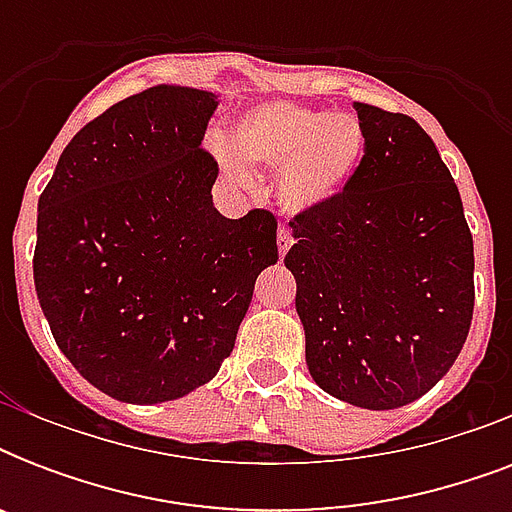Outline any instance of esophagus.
I'll list each match as a JSON object with an SVG mask.
<instances>
[{
	"instance_id": "obj_1",
	"label": "esophagus",
	"mask_w": 512,
	"mask_h": 512,
	"mask_svg": "<svg viewBox=\"0 0 512 512\" xmlns=\"http://www.w3.org/2000/svg\"><path fill=\"white\" fill-rule=\"evenodd\" d=\"M276 241H279V255L284 257L289 252V247H292V241H295V239H292V233H289L287 228H279V239H276Z\"/></svg>"
}]
</instances>
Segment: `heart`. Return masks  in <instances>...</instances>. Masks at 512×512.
<instances>
[{"mask_svg": "<svg viewBox=\"0 0 512 512\" xmlns=\"http://www.w3.org/2000/svg\"><path fill=\"white\" fill-rule=\"evenodd\" d=\"M233 148L247 162L279 170V204L287 212H305L337 196L356 175L364 159V132L353 116L295 103H263L236 122ZM238 157L228 146H217L225 175L244 183L249 175Z\"/></svg>", "mask_w": 512, "mask_h": 512, "instance_id": "heart-1", "label": "heart"}]
</instances>
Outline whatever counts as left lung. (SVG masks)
Wrapping results in <instances>:
<instances>
[{"label": "left lung", "instance_id": "1", "mask_svg": "<svg viewBox=\"0 0 512 512\" xmlns=\"http://www.w3.org/2000/svg\"><path fill=\"white\" fill-rule=\"evenodd\" d=\"M364 159L337 196L289 223L305 361L361 409L425 396L473 319V236L436 143L412 116L356 103Z\"/></svg>", "mask_w": 512, "mask_h": 512}]
</instances>
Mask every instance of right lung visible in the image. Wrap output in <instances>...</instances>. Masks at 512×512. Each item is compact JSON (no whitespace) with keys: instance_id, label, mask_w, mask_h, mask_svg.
<instances>
[{"instance_id":"obj_1","label":"right lung","mask_w":512,"mask_h":512,"mask_svg":"<svg viewBox=\"0 0 512 512\" xmlns=\"http://www.w3.org/2000/svg\"><path fill=\"white\" fill-rule=\"evenodd\" d=\"M217 95L156 84L84 124L39 196L34 284L76 372L127 404L207 385L231 356L276 217L228 220L201 148Z\"/></svg>"}]
</instances>
